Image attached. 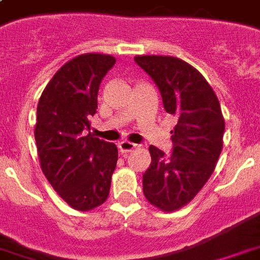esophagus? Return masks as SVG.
Here are the masks:
<instances>
[{"label": "esophagus", "mask_w": 260, "mask_h": 260, "mask_svg": "<svg viewBox=\"0 0 260 260\" xmlns=\"http://www.w3.org/2000/svg\"><path fill=\"white\" fill-rule=\"evenodd\" d=\"M138 145L137 144H133L130 143V141H122V143H119V151L122 153H128L132 152V151H134V149L137 148Z\"/></svg>", "instance_id": "obj_1"}]
</instances>
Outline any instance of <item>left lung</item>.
<instances>
[{
    "label": "left lung",
    "mask_w": 260,
    "mask_h": 260,
    "mask_svg": "<svg viewBox=\"0 0 260 260\" xmlns=\"http://www.w3.org/2000/svg\"><path fill=\"white\" fill-rule=\"evenodd\" d=\"M134 60L156 84L165 111L177 117L172 153L151 145V165L143 174L145 198L173 212L187 205L213 173L223 147L224 119L215 91L187 62L156 55Z\"/></svg>",
    "instance_id": "1"
}]
</instances>
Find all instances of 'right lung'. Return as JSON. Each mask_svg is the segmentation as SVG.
<instances>
[{"instance_id": "obj_1", "label": "right lung", "mask_w": 260, "mask_h": 260, "mask_svg": "<svg viewBox=\"0 0 260 260\" xmlns=\"http://www.w3.org/2000/svg\"><path fill=\"white\" fill-rule=\"evenodd\" d=\"M115 63L111 55L76 56L55 73L37 107L34 137L43 173L77 210L94 209L107 201L116 168V145L90 133L100 84Z\"/></svg>"}]
</instances>
